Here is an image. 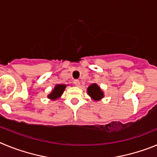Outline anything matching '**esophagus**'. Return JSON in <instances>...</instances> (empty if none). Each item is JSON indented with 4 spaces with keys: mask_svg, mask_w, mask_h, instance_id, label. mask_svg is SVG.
<instances>
[{
    "mask_svg": "<svg viewBox=\"0 0 157 157\" xmlns=\"http://www.w3.org/2000/svg\"><path fill=\"white\" fill-rule=\"evenodd\" d=\"M74 84H75L76 86H77V87H79V86L80 85V80H74Z\"/></svg>",
    "mask_w": 157,
    "mask_h": 157,
    "instance_id": "1",
    "label": "esophagus"
}]
</instances>
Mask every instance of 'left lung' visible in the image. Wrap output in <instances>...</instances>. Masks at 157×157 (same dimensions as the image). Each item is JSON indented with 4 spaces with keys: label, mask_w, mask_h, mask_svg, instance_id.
<instances>
[{
    "label": "left lung",
    "mask_w": 157,
    "mask_h": 157,
    "mask_svg": "<svg viewBox=\"0 0 157 157\" xmlns=\"http://www.w3.org/2000/svg\"><path fill=\"white\" fill-rule=\"evenodd\" d=\"M87 92L92 100L96 101H100L104 98V92L101 89V87L98 85L97 84H92L89 86L87 89Z\"/></svg>",
    "instance_id": "8db88e82"
}]
</instances>
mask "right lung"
<instances>
[{
  "instance_id": "1",
  "label": "right lung",
  "mask_w": 157,
  "mask_h": 157,
  "mask_svg": "<svg viewBox=\"0 0 157 157\" xmlns=\"http://www.w3.org/2000/svg\"><path fill=\"white\" fill-rule=\"evenodd\" d=\"M66 86L67 85H66V84H56L52 91V92L48 94V98L50 100H52V101L60 98L62 94L64 92Z\"/></svg>"
}]
</instances>
